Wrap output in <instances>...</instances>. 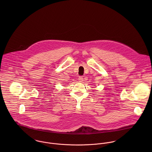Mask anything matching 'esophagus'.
I'll return each instance as SVG.
<instances>
[{"instance_id":"esophagus-1","label":"esophagus","mask_w":152,"mask_h":152,"mask_svg":"<svg viewBox=\"0 0 152 152\" xmlns=\"http://www.w3.org/2000/svg\"><path fill=\"white\" fill-rule=\"evenodd\" d=\"M83 80H84V78L83 77V76L79 77V78H78V81L79 82H83Z\"/></svg>"}]
</instances>
